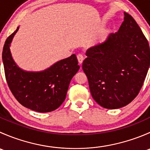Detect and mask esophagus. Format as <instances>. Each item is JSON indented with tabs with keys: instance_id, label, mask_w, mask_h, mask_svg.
<instances>
[{
	"instance_id": "1",
	"label": "esophagus",
	"mask_w": 150,
	"mask_h": 150,
	"mask_svg": "<svg viewBox=\"0 0 150 150\" xmlns=\"http://www.w3.org/2000/svg\"><path fill=\"white\" fill-rule=\"evenodd\" d=\"M77 58H78V62H79V64H82L83 62V59H84L83 56L82 54H79L78 56H77Z\"/></svg>"
}]
</instances>
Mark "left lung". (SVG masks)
<instances>
[{
	"instance_id": "left-lung-1",
	"label": "left lung",
	"mask_w": 150,
	"mask_h": 150,
	"mask_svg": "<svg viewBox=\"0 0 150 150\" xmlns=\"http://www.w3.org/2000/svg\"><path fill=\"white\" fill-rule=\"evenodd\" d=\"M83 70L92 97L102 107L118 109L131 103L143 86L150 64L147 40L134 18L124 12L117 33L86 51Z\"/></svg>"
}]
</instances>
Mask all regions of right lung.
Listing matches in <instances>:
<instances>
[{
  "label": "right lung",
  "mask_w": 150,
  "mask_h": 150,
  "mask_svg": "<svg viewBox=\"0 0 150 150\" xmlns=\"http://www.w3.org/2000/svg\"><path fill=\"white\" fill-rule=\"evenodd\" d=\"M19 26L6 39L2 59L11 91L24 107L38 112L57 110L64 102L69 83L80 66L76 55L59 60L42 71L24 70L12 57L10 46Z\"/></svg>",
  "instance_id": "obj_1"
}]
</instances>
